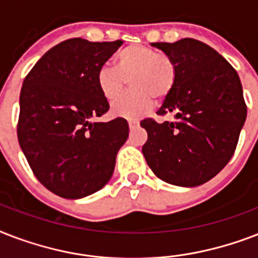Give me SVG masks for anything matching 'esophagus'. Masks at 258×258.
<instances>
[{
	"instance_id": "1",
	"label": "esophagus",
	"mask_w": 258,
	"mask_h": 258,
	"mask_svg": "<svg viewBox=\"0 0 258 258\" xmlns=\"http://www.w3.org/2000/svg\"><path fill=\"white\" fill-rule=\"evenodd\" d=\"M138 125H139V121L135 120V119H130V120H128V127H130V128H131V130L137 128Z\"/></svg>"
}]
</instances>
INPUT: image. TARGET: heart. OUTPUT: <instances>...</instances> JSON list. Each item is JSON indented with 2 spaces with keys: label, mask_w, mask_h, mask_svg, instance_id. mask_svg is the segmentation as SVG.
<instances>
[{
  "label": "heart",
  "mask_w": 258,
  "mask_h": 258,
  "mask_svg": "<svg viewBox=\"0 0 258 258\" xmlns=\"http://www.w3.org/2000/svg\"><path fill=\"white\" fill-rule=\"evenodd\" d=\"M178 78L175 61L169 54L147 45H128L115 56V67L101 66L96 84L105 100H115L130 79L133 91L121 95L111 107L115 116L137 119L153 107L154 99L165 100Z\"/></svg>",
  "instance_id": "b5f03b06"
}]
</instances>
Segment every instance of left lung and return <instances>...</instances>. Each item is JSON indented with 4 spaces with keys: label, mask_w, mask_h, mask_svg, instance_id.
Listing matches in <instances>:
<instances>
[{
    "label": "left lung",
    "mask_w": 258,
    "mask_h": 258,
    "mask_svg": "<svg viewBox=\"0 0 258 258\" xmlns=\"http://www.w3.org/2000/svg\"><path fill=\"white\" fill-rule=\"evenodd\" d=\"M175 61L178 78L158 116L146 117L142 151L147 165L167 183L192 187L216 176L236 151L246 119L242 86L236 70L212 46L194 38L153 42Z\"/></svg>",
    "instance_id": "1"
}]
</instances>
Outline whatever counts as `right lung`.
<instances>
[{
	"label": "right lung",
	"instance_id": "right-lung-1",
	"mask_svg": "<svg viewBox=\"0 0 258 258\" xmlns=\"http://www.w3.org/2000/svg\"><path fill=\"white\" fill-rule=\"evenodd\" d=\"M121 44L70 38L48 50L24 79L18 143L34 176L56 196L83 198L112 176L128 124L123 117L93 121L109 109L96 72Z\"/></svg>",
	"mask_w": 258,
	"mask_h": 258
}]
</instances>
